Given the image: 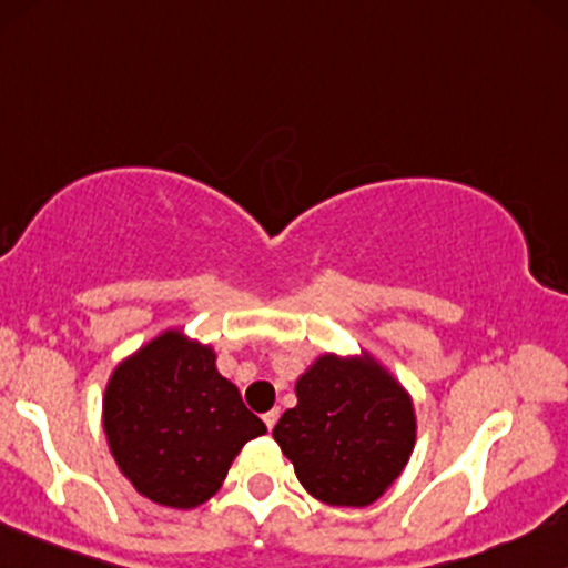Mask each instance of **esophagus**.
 <instances>
[{"mask_svg": "<svg viewBox=\"0 0 568 568\" xmlns=\"http://www.w3.org/2000/svg\"><path fill=\"white\" fill-rule=\"evenodd\" d=\"M262 418H264V426H266V428H270V432H272V428H275V423H277V418H280V409H270V413H264V415H262Z\"/></svg>", "mask_w": 568, "mask_h": 568, "instance_id": "esophagus-1", "label": "esophagus"}]
</instances>
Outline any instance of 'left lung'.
Returning <instances> with one entry per match:
<instances>
[{
  "label": "left lung",
  "mask_w": 568,
  "mask_h": 568,
  "mask_svg": "<svg viewBox=\"0 0 568 568\" xmlns=\"http://www.w3.org/2000/svg\"><path fill=\"white\" fill-rule=\"evenodd\" d=\"M275 442L314 500L365 508L405 470L418 420L413 396L373 354L325 352L296 381Z\"/></svg>",
  "instance_id": "obj_1"
}]
</instances>
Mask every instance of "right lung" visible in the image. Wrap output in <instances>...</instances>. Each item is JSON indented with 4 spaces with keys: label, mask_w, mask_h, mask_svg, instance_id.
<instances>
[{
    "label": "right lung",
    "mask_w": 568,
    "mask_h": 568,
    "mask_svg": "<svg viewBox=\"0 0 568 568\" xmlns=\"http://www.w3.org/2000/svg\"><path fill=\"white\" fill-rule=\"evenodd\" d=\"M102 428L121 474L148 500L190 510L216 495L245 442L266 434L216 352L169 327L115 365Z\"/></svg>",
    "instance_id": "right-lung-1"
}]
</instances>
